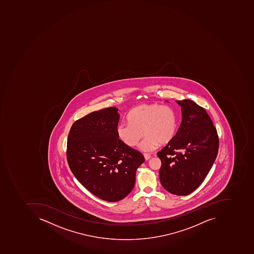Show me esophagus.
<instances>
[{"mask_svg":"<svg viewBox=\"0 0 254 254\" xmlns=\"http://www.w3.org/2000/svg\"><path fill=\"white\" fill-rule=\"evenodd\" d=\"M144 156L145 159H146V160H147V159H149V158L151 157L150 154H149V153H144Z\"/></svg>","mask_w":254,"mask_h":254,"instance_id":"1","label":"esophagus"}]
</instances>
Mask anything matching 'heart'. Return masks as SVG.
<instances>
[{"label":"heart","instance_id":"obj_1","mask_svg":"<svg viewBox=\"0 0 254 254\" xmlns=\"http://www.w3.org/2000/svg\"><path fill=\"white\" fill-rule=\"evenodd\" d=\"M128 118L129 122L118 126V133L119 137L129 146L137 143L143 135L141 130L144 129L145 133L155 137L148 136L142 141L139 146L144 150L156 149L159 145L158 139L161 143H168L174 136L176 118L173 110L169 107L143 105L131 111Z\"/></svg>","mask_w":254,"mask_h":254}]
</instances>
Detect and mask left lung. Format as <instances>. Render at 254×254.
<instances>
[{"label": "left lung", "mask_w": 254, "mask_h": 254, "mask_svg": "<svg viewBox=\"0 0 254 254\" xmlns=\"http://www.w3.org/2000/svg\"><path fill=\"white\" fill-rule=\"evenodd\" d=\"M176 101L182 107L183 119L176 136L157 153L162 162L159 179L166 191L187 195L202 183L212 167L219 139L202 107L191 100Z\"/></svg>", "instance_id": "left-lung-1"}]
</instances>
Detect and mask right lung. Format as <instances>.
<instances>
[{"label":"right lung","mask_w":254,"mask_h":254,"mask_svg":"<svg viewBox=\"0 0 254 254\" xmlns=\"http://www.w3.org/2000/svg\"><path fill=\"white\" fill-rule=\"evenodd\" d=\"M115 107L94 111L74 122L67 139L71 173L88 191L110 202L134 187L143 154L118 139L120 115Z\"/></svg>","instance_id":"obj_1"}]
</instances>
